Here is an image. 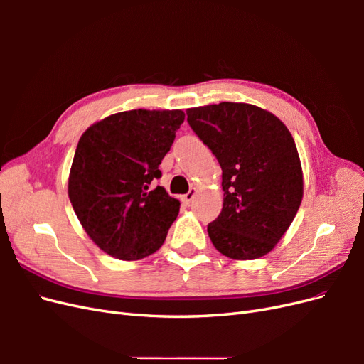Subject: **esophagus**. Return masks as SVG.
<instances>
[{
    "mask_svg": "<svg viewBox=\"0 0 364 364\" xmlns=\"http://www.w3.org/2000/svg\"><path fill=\"white\" fill-rule=\"evenodd\" d=\"M196 194H197V190H196V188H191L188 193L182 196V202H183L185 205H190V203L193 202L194 197H196Z\"/></svg>",
    "mask_w": 364,
    "mask_h": 364,
    "instance_id": "obj_1",
    "label": "esophagus"
}]
</instances>
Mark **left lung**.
I'll return each instance as SVG.
<instances>
[{"mask_svg":"<svg viewBox=\"0 0 364 364\" xmlns=\"http://www.w3.org/2000/svg\"><path fill=\"white\" fill-rule=\"evenodd\" d=\"M188 123L222 167L223 208L208 235L232 259H257L282 238L301 206L304 176L294 139L272 112L247 103L191 107Z\"/></svg>","mask_w":364,"mask_h":364,"instance_id":"8db88e82","label":"left lung"}]
</instances>
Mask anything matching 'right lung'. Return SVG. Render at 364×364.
Segmentation results:
<instances>
[{"label": "right lung", "mask_w": 364, "mask_h": 364, "mask_svg": "<svg viewBox=\"0 0 364 364\" xmlns=\"http://www.w3.org/2000/svg\"><path fill=\"white\" fill-rule=\"evenodd\" d=\"M183 119L181 109H135L97 121L80 136L68 196L86 234L107 255L136 261L164 245L181 203L153 181Z\"/></svg>", "instance_id": "add662e5"}]
</instances>
